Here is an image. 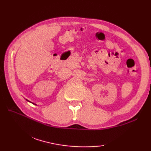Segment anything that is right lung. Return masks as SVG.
Returning a JSON list of instances; mask_svg holds the SVG:
<instances>
[{"instance_id":"right-lung-1","label":"right lung","mask_w":151,"mask_h":151,"mask_svg":"<svg viewBox=\"0 0 151 151\" xmlns=\"http://www.w3.org/2000/svg\"><path fill=\"white\" fill-rule=\"evenodd\" d=\"M27 101H28V102H30L29 101H28V100H27ZM33 104H34V103H33Z\"/></svg>"}]
</instances>
